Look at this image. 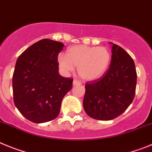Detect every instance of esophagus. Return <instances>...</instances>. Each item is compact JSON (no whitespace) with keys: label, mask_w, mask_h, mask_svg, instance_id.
I'll return each mask as SVG.
<instances>
[{"label":"esophagus","mask_w":152,"mask_h":152,"mask_svg":"<svg viewBox=\"0 0 152 152\" xmlns=\"http://www.w3.org/2000/svg\"><path fill=\"white\" fill-rule=\"evenodd\" d=\"M81 84V83L79 81V80H77V79H74L73 82V86H78V85H80Z\"/></svg>","instance_id":"1"}]
</instances>
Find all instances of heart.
<instances>
[{"label": "heart", "instance_id": "obj_1", "mask_svg": "<svg viewBox=\"0 0 152 152\" xmlns=\"http://www.w3.org/2000/svg\"><path fill=\"white\" fill-rule=\"evenodd\" d=\"M60 67L69 73L77 67L78 74L86 81H94L104 75L111 63V53L105 47L84 45H74L66 50V56L57 57Z\"/></svg>", "mask_w": 152, "mask_h": 152}]
</instances>
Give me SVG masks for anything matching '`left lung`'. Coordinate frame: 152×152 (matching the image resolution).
I'll return each instance as SVG.
<instances>
[{
    "label": "left lung",
    "instance_id": "left-lung-1",
    "mask_svg": "<svg viewBox=\"0 0 152 152\" xmlns=\"http://www.w3.org/2000/svg\"><path fill=\"white\" fill-rule=\"evenodd\" d=\"M112 45L111 63L106 74L86 85L83 107L90 117L110 120L122 114L133 101L136 87V66L124 49Z\"/></svg>",
    "mask_w": 152,
    "mask_h": 152
}]
</instances>
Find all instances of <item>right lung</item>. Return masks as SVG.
I'll list each match as a JSON object with an SVG mask.
<instances>
[{"mask_svg": "<svg viewBox=\"0 0 152 152\" xmlns=\"http://www.w3.org/2000/svg\"><path fill=\"white\" fill-rule=\"evenodd\" d=\"M61 42L42 39L18 57L13 75V102L27 120L42 124L53 120L61 102L72 88L73 79L59 74L57 56Z\"/></svg>", "mask_w": 152, "mask_h": 152, "instance_id": "add662e5", "label": "right lung"}]
</instances>
